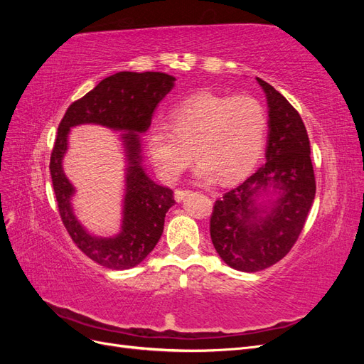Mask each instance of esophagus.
<instances>
[{
	"label": "esophagus",
	"mask_w": 364,
	"mask_h": 364,
	"mask_svg": "<svg viewBox=\"0 0 364 364\" xmlns=\"http://www.w3.org/2000/svg\"><path fill=\"white\" fill-rule=\"evenodd\" d=\"M190 193H191V191H188V190H179V188H178V190L174 191V199H176V202H182L186 196H190Z\"/></svg>",
	"instance_id": "obj_1"
}]
</instances>
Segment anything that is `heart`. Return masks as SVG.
<instances>
[{
	"instance_id": "heart-1",
	"label": "heart",
	"mask_w": 364,
	"mask_h": 364,
	"mask_svg": "<svg viewBox=\"0 0 364 364\" xmlns=\"http://www.w3.org/2000/svg\"><path fill=\"white\" fill-rule=\"evenodd\" d=\"M267 117L252 97L200 92L176 106L170 126H153L149 155L164 179L174 181L193 158L200 161L194 176L200 181L229 182L245 176L261 153Z\"/></svg>"
}]
</instances>
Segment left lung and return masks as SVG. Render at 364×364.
I'll list each match as a JSON object with an SVG mask.
<instances>
[{
  "mask_svg": "<svg viewBox=\"0 0 364 364\" xmlns=\"http://www.w3.org/2000/svg\"><path fill=\"white\" fill-rule=\"evenodd\" d=\"M267 98L266 162L214 205L213 245L229 267L259 272L282 259L302 232L316 196L310 139L301 115L257 77Z\"/></svg>",
  "mask_w": 364,
  "mask_h": 364,
  "instance_id": "1",
  "label": "left lung"
}]
</instances>
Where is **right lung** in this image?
<instances>
[{
	"label": "right lung",
	"instance_id": "right-lung-1",
	"mask_svg": "<svg viewBox=\"0 0 364 364\" xmlns=\"http://www.w3.org/2000/svg\"><path fill=\"white\" fill-rule=\"evenodd\" d=\"M174 82V77L165 73H117L74 102L59 124L50 173L62 222L75 246L103 267L127 270L144 261L159 241L165 214L174 205L173 191L151 181L141 165V134L149 130L153 114ZM80 124L122 132L127 159L125 197L120 232L112 237L91 235L72 208L75 187L63 171V158L70 129Z\"/></svg>",
	"mask_w": 364,
	"mask_h": 364
}]
</instances>
